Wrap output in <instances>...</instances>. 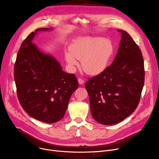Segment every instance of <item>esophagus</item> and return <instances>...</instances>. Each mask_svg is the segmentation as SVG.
<instances>
[{
	"mask_svg": "<svg viewBox=\"0 0 159 159\" xmlns=\"http://www.w3.org/2000/svg\"><path fill=\"white\" fill-rule=\"evenodd\" d=\"M78 83H79L80 85L84 84V82H85V81H84L83 79H81V78H78Z\"/></svg>",
	"mask_w": 159,
	"mask_h": 159,
	"instance_id": "1",
	"label": "esophagus"
}]
</instances>
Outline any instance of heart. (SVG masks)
Returning <instances> with one entry per match:
<instances>
[{"label":"heart","mask_w":159,"mask_h":159,"mask_svg":"<svg viewBox=\"0 0 159 159\" xmlns=\"http://www.w3.org/2000/svg\"><path fill=\"white\" fill-rule=\"evenodd\" d=\"M113 54V46L109 40L99 37H84L74 40L70 52L65 53L68 64L73 68L81 61V66L89 75H98L107 68Z\"/></svg>","instance_id":"obj_1"}]
</instances>
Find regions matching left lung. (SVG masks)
Wrapping results in <instances>:
<instances>
[{
    "label": "left lung",
    "instance_id": "left-lung-1",
    "mask_svg": "<svg viewBox=\"0 0 159 159\" xmlns=\"http://www.w3.org/2000/svg\"><path fill=\"white\" fill-rule=\"evenodd\" d=\"M113 63L86 81L93 118L103 125L121 122L138 106L145 81L141 50L124 30Z\"/></svg>",
    "mask_w": 159,
    "mask_h": 159
}]
</instances>
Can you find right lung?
<instances>
[{
  "instance_id": "add662e5",
  "label": "right lung",
  "mask_w": 159,
  "mask_h": 159,
  "mask_svg": "<svg viewBox=\"0 0 159 159\" xmlns=\"http://www.w3.org/2000/svg\"><path fill=\"white\" fill-rule=\"evenodd\" d=\"M42 28L23 41L14 64L17 96L25 111L38 121L53 123L64 117L71 94L78 88L73 74L62 70L54 57L41 52L32 42Z\"/></svg>"
}]
</instances>
